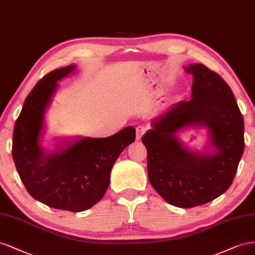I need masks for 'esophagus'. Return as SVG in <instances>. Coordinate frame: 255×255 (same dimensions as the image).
I'll use <instances>...</instances> for the list:
<instances>
[{"instance_id":"34e87169","label":"esophagus","mask_w":255,"mask_h":255,"mask_svg":"<svg viewBox=\"0 0 255 255\" xmlns=\"http://www.w3.org/2000/svg\"><path fill=\"white\" fill-rule=\"evenodd\" d=\"M145 131H146V128L143 126L136 127V139H141V137L145 133Z\"/></svg>"}]
</instances>
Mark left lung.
<instances>
[{"label": "left lung", "mask_w": 255, "mask_h": 255, "mask_svg": "<svg viewBox=\"0 0 255 255\" xmlns=\"http://www.w3.org/2000/svg\"><path fill=\"white\" fill-rule=\"evenodd\" d=\"M192 98L170 106L151 122L143 135L149 182L168 203L194 208L214 200L231 186L244 149V119L232 90L217 73L195 63ZM205 128L209 144L204 153L193 152L177 134Z\"/></svg>", "instance_id": "8db88e82"}]
</instances>
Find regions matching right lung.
Returning <instances> with one entry per match:
<instances>
[{
  "label": "right lung",
  "instance_id": "obj_1",
  "mask_svg": "<svg viewBox=\"0 0 255 255\" xmlns=\"http://www.w3.org/2000/svg\"><path fill=\"white\" fill-rule=\"evenodd\" d=\"M76 65L57 69L31 90L15 122L12 158L28 194L47 207L71 212L92 208L110 184L113 164L134 142L135 129L128 126L108 137L60 139L53 151L41 146L45 111L58 88V81Z\"/></svg>",
  "mask_w": 255,
  "mask_h": 255
}]
</instances>
